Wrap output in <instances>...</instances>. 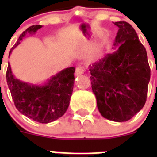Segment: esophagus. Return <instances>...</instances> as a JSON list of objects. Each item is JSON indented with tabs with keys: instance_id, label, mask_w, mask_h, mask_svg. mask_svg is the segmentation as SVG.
<instances>
[{
	"instance_id": "1",
	"label": "esophagus",
	"mask_w": 157,
	"mask_h": 157,
	"mask_svg": "<svg viewBox=\"0 0 157 157\" xmlns=\"http://www.w3.org/2000/svg\"><path fill=\"white\" fill-rule=\"evenodd\" d=\"M83 69L81 67H76L75 69V75L76 76H78L80 75L83 74Z\"/></svg>"
}]
</instances>
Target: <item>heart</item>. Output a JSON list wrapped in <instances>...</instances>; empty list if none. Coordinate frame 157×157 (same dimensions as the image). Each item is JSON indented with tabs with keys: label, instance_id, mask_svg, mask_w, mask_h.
Listing matches in <instances>:
<instances>
[{
	"label": "heart",
	"instance_id": "obj_1",
	"mask_svg": "<svg viewBox=\"0 0 157 157\" xmlns=\"http://www.w3.org/2000/svg\"><path fill=\"white\" fill-rule=\"evenodd\" d=\"M77 45L79 48H85L86 45V41H78L77 44ZM96 51H97V48H96V47H94L93 48H91V50H90L91 55H94V54L96 52Z\"/></svg>",
	"mask_w": 157,
	"mask_h": 157
}]
</instances>
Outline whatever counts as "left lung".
I'll return each instance as SVG.
<instances>
[{
    "label": "left lung",
    "mask_w": 157,
    "mask_h": 157,
    "mask_svg": "<svg viewBox=\"0 0 157 157\" xmlns=\"http://www.w3.org/2000/svg\"><path fill=\"white\" fill-rule=\"evenodd\" d=\"M114 24L119 27L112 48L116 50L90 65V71L100 113L107 120L121 123L145 105L150 67L145 48L131 25L124 21Z\"/></svg>",
    "instance_id": "8db88e82"
}]
</instances>
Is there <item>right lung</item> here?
I'll return each instance as SVG.
<instances>
[{
  "label": "right lung",
  "mask_w": 157,
  "mask_h": 157,
  "mask_svg": "<svg viewBox=\"0 0 157 157\" xmlns=\"http://www.w3.org/2000/svg\"><path fill=\"white\" fill-rule=\"evenodd\" d=\"M41 27V25H34L23 31L11 48L9 56L27 34H36ZM75 71L74 67H67L47 78L45 82L33 84L16 78L8 63L7 83L16 109L27 118L41 123H51L60 118L70 104L74 87Z\"/></svg>",
  "instance_id": "right-lung-1"
}]
</instances>
